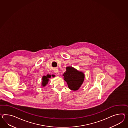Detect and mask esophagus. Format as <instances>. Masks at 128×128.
<instances>
[{
  "label": "esophagus",
  "mask_w": 128,
  "mask_h": 128,
  "mask_svg": "<svg viewBox=\"0 0 128 128\" xmlns=\"http://www.w3.org/2000/svg\"><path fill=\"white\" fill-rule=\"evenodd\" d=\"M54 72L56 73V75H59V72L58 71V69H56L54 70Z\"/></svg>",
  "instance_id": "1"
}]
</instances>
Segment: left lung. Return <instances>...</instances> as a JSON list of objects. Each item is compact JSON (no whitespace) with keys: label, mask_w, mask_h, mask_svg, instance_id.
Returning a JSON list of instances; mask_svg holds the SVG:
<instances>
[{"label":"left lung","mask_w":128,"mask_h":128,"mask_svg":"<svg viewBox=\"0 0 128 128\" xmlns=\"http://www.w3.org/2000/svg\"><path fill=\"white\" fill-rule=\"evenodd\" d=\"M66 68V71L63 74V77L69 89L72 90H78L83 83L85 77L84 73L71 66H67Z\"/></svg>","instance_id":"left-lung-1"}]
</instances>
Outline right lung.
Returning a JSON list of instances; mask_svg holds the SVG:
<instances>
[{"label": "right lung", "mask_w": 128, "mask_h": 128, "mask_svg": "<svg viewBox=\"0 0 128 128\" xmlns=\"http://www.w3.org/2000/svg\"><path fill=\"white\" fill-rule=\"evenodd\" d=\"M53 75H52L53 76ZM51 77V75L50 74H47L46 76H44L42 77V81L41 86L42 87H45L48 84V81H50V78Z\"/></svg>", "instance_id": "right-lung-1"}]
</instances>
